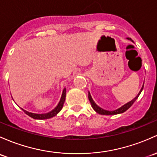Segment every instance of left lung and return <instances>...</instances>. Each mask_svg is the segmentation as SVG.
<instances>
[{"instance_id":"1","label":"left lung","mask_w":157,"mask_h":157,"mask_svg":"<svg viewBox=\"0 0 157 157\" xmlns=\"http://www.w3.org/2000/svg\"><path fill=\"white\" fill-rule=\"evenodd\" d=\"M126 39L128 40L132 41V42H133L131 38H129V37H127ZM143 88H144V84H143V86H142V87H141V90H140V92H138V94L137 95V96L135 97V98H133V99L132 101H128V103L125 104L124 105H123L122 107H120V108H119L118 109H117V110H105V109L100 108L99 106H98V105H96V103H95V102L93 101V99H92V98L91 95H90V92H89L88 97H89V100H90V103H91L92 108L94 109V110H95L96 113H99V114H101V115H115V114H119V113H123V112L126 111V110H128V109L130 107H131L132 105H133V103H134L135 101L137 100V98H138V96H139V95L141 94V91L143 90Z\"/></svg>"}]
</instances>
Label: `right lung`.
<instances>
[{"instance_id":"obj_1","label":"right lung","mask_w":157,"mask_h":157,"mask_svg":"<svg viewBox=\"0 0 157 157\" xmlns=\"http://www.w3.org/2000/svg\"><path fill=\"white\" fill-rule=\"evenodd\" d=\"M65 96H66V89L65 88L63 90V92H62L60 101H59V104L57 105V106L53 110H52L51 111L48 112V113H31V112L27 111V110H23L22 108V110H23V111H24L26 114L29 115V116L31 117V118L35 119V120H47V119L52 118V117H53L56 116L58 113L60 112V110H62V108H63L64 102H65Z\"/></svg>"}]
</instances>
